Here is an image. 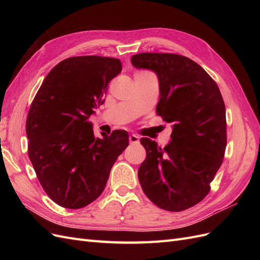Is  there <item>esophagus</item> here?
<instances>
[{
	"mask_svg": "<svg viewBox=\"0 0 260 260\" xmlns=\"http://www.w3.org/2000/svg\"><path fill=\"white\" fill-rule=\"evenodd\" d=\"M129 142L131 144H138L140 142V138L138 136H136V135H131L129 137Z\"/></svg>",
	"mask_w": 260,
	"mask_h": 260,
	"instance_id": "1",
	"label": "esophagus"
}]
</instances>
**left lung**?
<instances>
[{
    "instance_id": "8db88e82",
    "label": "left lung",
    "mask_w": 260,
    "mask_h": 260,
    "mask_svg": "<svg viewBox=\"0 0 260 260\" xmlns=\"http://www.w3.org/2000/svg\"><path fill=\"white\" fill-rule=\"evenodd\" d=\"M131 64L156 74L160 96L156 111L172 128L164 149L151 139L140 140L146 151L138 171L140 184L159 208L185 210L208 194L222 164L226 122L221 93L198 62L181 55L140 53Z\"/></svg>"
}]
</instances>
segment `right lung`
I'll return each instance as SVG.
<instances>
[{"label": "right lung", "instance_id": "right-lung-1", "mask_svg": "<svg viewBox=\"0 0 260 260\" xmlns=\"http://www.w3.org/2000/svg\"><path fill=\"white\" fill-rule=\"evenodd\" d=\"M120 72L117 58H66L45 77L31 104L26 123L29 158L44 191L61 207L78 209L95 201L129 145L127 131L95 138L89 121Z\"/></svg>", "mask_w": 260, "mask_h": 260}]
</instances>
